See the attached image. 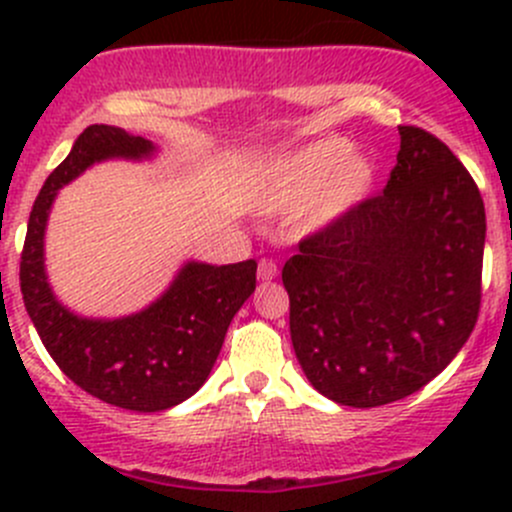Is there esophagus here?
Masks as SVG:
<instances>
[{
	"mask_svg": "<svg viewBox=\"0 0 512 512\" xmlns=\"http://www.w3.org/2000/svg\"><path fill=\"white\" fill-rule=\"evenodd\" d=\"M257 277H260V282L275 280V277H277L275 260H260V265H257Z\"/></svg>",
	"mask_w": 512,
	"mask_h": 512,
	"instance_id": "esophagus-1",
	"label": "esophagus"
}]
</instances>
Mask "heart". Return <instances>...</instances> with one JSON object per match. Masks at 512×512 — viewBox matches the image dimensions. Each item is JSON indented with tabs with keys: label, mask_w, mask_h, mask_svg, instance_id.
<instances>
[{
	"label": "heart",
	"mask_w": 512,
	"mask_h": 512,
	"mask_svg": "<svg viewBox=\"0 0 512 512\" xmlns=\"http://www.w3.org/2000/svg\"><path fill=\"white\" fill-rule=\"evenodd\" d=\"M379 165L354 153L347 138L329 136L272 160L255 183V200L265 213H287L302 205V230H322L354 213L374 193Z\"/></svg>",
	"instance_id": "b5f03b06"
}]
</instances>
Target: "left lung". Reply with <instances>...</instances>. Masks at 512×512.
I'll return each mask as SVG.
<instances>
[{
	"mask_svg": "<svg viewBox=\"0 0 512 512\" xmlns=\"http://www.w3.org/2000/svg\"><path fill=\"white\" fill-rule=\"evenodd\" d=\"M386 188L299 240L282 267L289 334L314 389L354 409L399 401L441 374L480 312L485 208L451 148L399 126Z\"/></svg>",
	"mask_w": 512,
	"mask_h": 512,
	"instance_id": "1",
	"label": "left lung"
}]
</instances>
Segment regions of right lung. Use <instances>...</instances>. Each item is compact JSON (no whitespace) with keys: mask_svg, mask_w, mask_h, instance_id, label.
I'll return each instance as SVG.
<instances>
[{"mask_svg":"<svg viewBox=\"0 0 512 512\" xmlns=\"http://www.w3.org/2000/svg\"><path fill=\"white\" fill-rule=\"evenodd\" d=\"M151 153V141L123 128H86L36 195L19 262L24 307L56 366L96 399L143 414L170 409L205 384L257 280L255 260L188 262L158 302L131 317L84 319L56 302L44 272V230L56 190L98 160Z\"/></svg>","mask_w":512,"mask_h":512,"instance_id":"right-lung-1","label":"right lung"}]
</instances>
